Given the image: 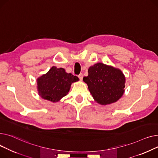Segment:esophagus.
Listing matches in <instances>:
<instances>
[{"label":"esophagus","instance_id":"obj_1","mask_svg":"<svg viewBox=\"0 0 158 158\" xmlns=\"http://www.w3.org/2000/svg\"><path fill=\"white\" fill-rule=\"evenodd\" d=\"M78 78L80 80H82V78H83V74L82 73H80V75H78Z\"/></svg>","mask_w":158,"mask_h":158}]
</instances>
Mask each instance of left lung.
<instances>
[{"instance_id":"8db88e82","label":"left lung","mask_w":158,"mask_h":158,"mask_svg":"<svg viewBox=\"0 0 158 158\" xmlns=\"http://www.w3.org/2000/svg\"><path fill=\"white\" fill-rule=\"evenodd\" d=\"M89 75L83 78L94 100L100 105L115 103L124 92L126 78L122 71L103 63L89 68Z\"/></svg>"}]
</instances>
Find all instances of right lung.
<instances>
[{
	"instance_id": "right-lung-1",
	"label": "right lung",
	"mask_w": 158,
	"mask_h": 158,
	"mask_svg": "<svg viewBox=\"0 0 158 158\" xmlns=\"http://www.w3.org/2000/svg\"><path fill=\"white\" fill-rule=\"evenodd\" d=\"M78 80L77 77L67 73L64 68L53 66L47 73L37 79V88L43 99L54 103L66 96L71 83Z\"/></svg>"
}]
</instances>
